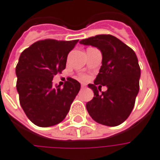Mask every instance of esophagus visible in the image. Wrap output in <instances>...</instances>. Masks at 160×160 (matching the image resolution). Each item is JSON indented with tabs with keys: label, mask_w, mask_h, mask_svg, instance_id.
Wrapping results in <instances>:
<instances>
[{
	"label": "esophagus",
	"mask_w": 160,
	"mask_h": 160,
	"mask_svg": "<svg viewBox=\"0 0 160 160\" xmlns=\"http://www.w3.org/2000/svg\"><path fill=\"white\" fill-rule=\"evenodd\" d=\"M81 85H82V87H85V86H86V84H85L84 83H82V84H81Z\"/></svg>",
	"instance_id": "obj_1"
}]
</instances>
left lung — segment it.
Here are the masks:
<instances>
[{
    "mask_svg": "<svg viewBox=\"0 0 160 160\" xmlns=\"http://www.w3.org/2000/svg\"><path fill=\"white\" fill-rule=\"evenodd\" d=\"M80 43L97 47L102 54V65L94 83L88 84L94 97L86 103L87 111L99 124L118 126L131 114L139 92L141 68L136 54L110 34L95 35ZM102 86H107L106 92L101 91Z\"/></svg>",
    "mask_w": 160,
    "mask_h": 160,
    "instance_id": "1",
    "label": "left lung"
}]
</instances>
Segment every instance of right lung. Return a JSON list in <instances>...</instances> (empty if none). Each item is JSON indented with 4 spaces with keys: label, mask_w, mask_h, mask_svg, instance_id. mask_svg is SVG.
<instances>
[{
    "label": "right lung",
    "mask_w": 160,
    "mask_h": 160,
    "mask_svg": "<svg viewBox=\"0 0 160 160\" xmlns=\"http://www.w3.org/2000/svg\"><path fill=\"white\" fill-rule=\"evenodd\" d=\"M78 40L45 39L33 43L20 54L16 67L19 102L29 120L41 127L63 121L81 84L68 77L63 88L53 85L54 76L66 68L67 58Z\"/></svg>",
    "instance_id": "1"
}]
</instances>
